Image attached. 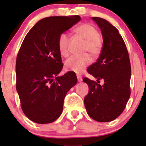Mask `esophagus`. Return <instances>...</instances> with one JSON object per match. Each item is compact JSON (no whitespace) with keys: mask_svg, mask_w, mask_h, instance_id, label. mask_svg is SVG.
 <instances>
[{"mask_svg":"<svg viewBox=\"0 0 146 146\" xmlns=\"http://www.w3.org/2000/svg\"><path fill=\"white\" fill-rule=\"evenodd\" d=\"M77 78H78V82H81L82 80V77L80 76V75H77Z\"/></svg>","mask_w":146,"mask_h":146,"instance_id":"obj_1","label":"esophagus"}]
</instances>
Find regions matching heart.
Returning <instances> with one entry per match:
<instances>
[{
  "label": "heart",
  "instance_id": "heart-1",
  "mask_svg": "<svg viewBox=\"0 0 146 146\" xmlns=\"http://www.w3.org/2000/svg\"><path fill=\"white\" fill-rule=\"evenodd\" d=\"M74 32L85 40L84 45L85 51H88L91 55L97 56L100 53L102 47V40L100 36L98 29L89 23H83L74 29ZM69 36L67 34L62 33L58 39V48L62 56H67L69 54ZM92 58L88 54L73 55L65 62L66 70L81 73L85 68L91 63Z\"/></svg>",
  "mask_w": 146,
  "mask_h": 146
}]
</instances>
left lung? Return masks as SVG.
Instances as JSON below:
<instances>
[{
	"mask_svg": "<svg viewBox=\"0 0 146 146\" xmlns=\"http://www.w3.org/2000/svg\"><path fill=\"white\" fill-rule=\"evenodd\" d=\"M92 19L100 28L103 46L98 59L87 70L98 82L104 80V85L85 78L89 92L84 103L92 119L109 122L123 112L130 98L131 68L127 48L118 29L101 17Z\"/></svg>",
	"mask_w": 146,
	"mask_h": 146,
	"instance_id": "obj_1",
	"label": "left lung"
}]
</instances>
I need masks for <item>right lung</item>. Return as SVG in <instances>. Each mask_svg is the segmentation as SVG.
Returning a JSON list of instances; mask_svg holds the SVG:
<instances>
[{"label":"right lung","instance_id":"right-lung-1","mask_svg":"<svg viewBox=\"0 0 146 146\" xmlns=\"http://www.w3.org/2000/svg\"><path fill=\"white\" fill-rule=\"evenodd\" d=\"M80 20L79 15L42 19L20 46L16 59V90L23 112L35 123L56 120L63 111L66 94L77 83L73 73L57 76L63 68L58 39Z\"/></svg>","mask_w":146,"mask_h":146}]
</instances>
